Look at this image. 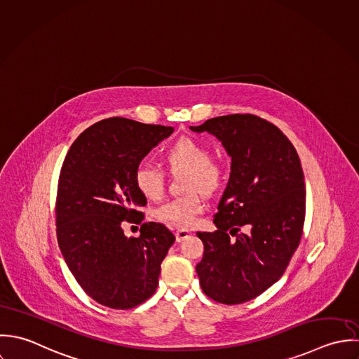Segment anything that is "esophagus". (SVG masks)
Returning a JSON list of instances; mask_svg holds the SVG:
<instances>
[{
  "instance_id": "1",
  "label": "esophagus",
  "mask_w": 359,
  "mask_h": 359,
  "mask_svg": "<svg viewBox=\"0 0 359 359\" xmlns=\"http://www.w3.org/2000/svg\"><path fill=\"white\" fill-rule=\"evenodd\" d=\"M190 236H191V233H190L189 230H184V229L176 231V240H177L179 243H180V241H184V240L189 238Z\"/></svg>"
}]
</instances>
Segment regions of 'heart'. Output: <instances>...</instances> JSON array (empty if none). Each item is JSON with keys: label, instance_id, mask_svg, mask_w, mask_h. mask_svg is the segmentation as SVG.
<instances>
[{"label": "heart", "instance_id": "b5f03b06", "mask_svg": "<svg viewBox=\"0 0 359 359\" xmlns=\"http://www.w3.org/2000/svg\"><path fill=\"white\" fill-rule=\"evenodd\" d=\"M211 158L210 148L191 137H182L162 152L161 161L168 172L187 173L184 190L191 194L170 200L158 207L155 210L158 219L177 227H190L196 222L197 215L204 210L197 191L212 196L224 180L223 166ZM135 186L145 198L158 200L165 190V173L159 168L142 163L135 172Z\"/></svg>", "mask_w": 359, "mask_h": 359}]
</instances>
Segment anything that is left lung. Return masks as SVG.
I'll return each mask as SVG.
<instances>
[{
	"mask_svg": "<svg viewBox=\"0 0 359 359\" xmlns=\"http://www.w3.org/2000/svg\"><path fill=\"white\" fill-rule=\"evenodd\" d=\"M190 129L214 135L231 158L216 230L197 233L204 243L196 266L200 285L216 302L243 304L282 278L299 244L305 220L301 162L280 129L251 114L217 116Z\"/></svg>",
	"mask_w": 359,
	"mask_h": 359,
	"instance_id": "left-lung-1",
	"label": "left lung"
}]
</instances>
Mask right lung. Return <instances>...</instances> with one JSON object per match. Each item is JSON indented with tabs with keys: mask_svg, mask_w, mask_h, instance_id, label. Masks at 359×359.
<instances>
[{
	"mask_svg": "<svg viewBox=\"0 0 359 359\" xmlns=\"http://www.w3.org/2000/svg\"><path fill=\"white\" fill-rule=\"evenodd\" d=\"M173 128L109 118L73 142L61 168L57 237L68 268L98 304L130 309L156 290L161 264L175 243L162 223L148 222L126 237L123 220L143 222L147 204L135 186L144 156Z\"/></svg>",
	"mask_w": 359,
	"mask_h": 359,
	"instance_id": "right-lung-1",
	"label": "right lung"
}]
</instances>
